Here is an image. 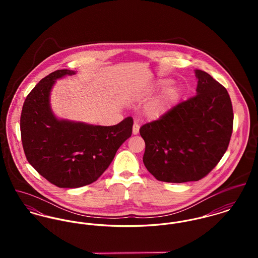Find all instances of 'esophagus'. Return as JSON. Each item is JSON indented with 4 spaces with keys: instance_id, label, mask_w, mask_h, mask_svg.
I'll return each mask as SVG.
<instances>
[{
    "instance_id": "obj_1",
    "label": "esophagus",
    "mask_w": 258,
    "mask_h": 258,
    "mask_svg": "<svg viewBox=\"0 0 258 258\" xmlns=\"http://www.w3.org/2000/svg\"><path fill=\"white\" fill-rule=\"evenodd\" d=\"M139 129H140V126L138 125L137 122H135L134 125H133V131H132L133 134H134V135H137V134L139 133Z\"/></svg>"
}]
</instances>
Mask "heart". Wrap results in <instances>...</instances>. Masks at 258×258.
Returning <instances> with one entry per match:
<instances>
[{
	"instance_id": "1",
	"label": "heart",
	"mask_w": 258,
	"mask_h": 258,
	"mask_svg": "<svg viewBox=\"0 0 258 258\" xmlns=\"http://www.w3.org/2000/svg\"><path fill=\"white\" fill-rule=\"evenodd\" d=\"M170 80H159L158 86H163L169 83ZM180 96V88L177 85H169L164 88L155 98H153L146 106L145 112L149 118L156 119L170 110L177 102Z\"/></svg>"
}]
</instances>
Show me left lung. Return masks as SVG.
Returning <instances> with one entry per match:
<instances>
[{
  "instance_id": "1",
  "label": "left lung",
  "mask_w": 258,
  "mask_h": 258,
  "mask_svg": "<svg viewBox=\"0 0 258 258\" xmlns=\"http://www.w3.org/2000/svg\"><path fill=\"white\" fill-rule=\"evenodd\" d=\"M196 95L140 128L143 162L158 181H199L228 147L233 110L227 90L206 72L196 70Z\"/></svg>"
}]
</instances>
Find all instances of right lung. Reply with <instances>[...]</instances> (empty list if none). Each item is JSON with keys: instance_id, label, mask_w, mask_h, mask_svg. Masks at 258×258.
I'll list each match as a JSON object with an SVG mask.
<instances>
[{"instance_id": "obj_1", "label": "right lung", "mask_w": 258, "mask_h": 258, "mask_svg": "<svg viewBox=\"0 0 258 258\" xmlns=\"http://www.w3.org/2000/svg\"><path fill=\"white\" fill-rule=\"evenodd\" d=\"M73 71H55L42 78L27 96L21 114V136L29 163L58 187L95 182L109 167L119 147L132 135L133 118L114 126L58 120L49 105L56 79Z\"/></svg>"}]
</instances>
